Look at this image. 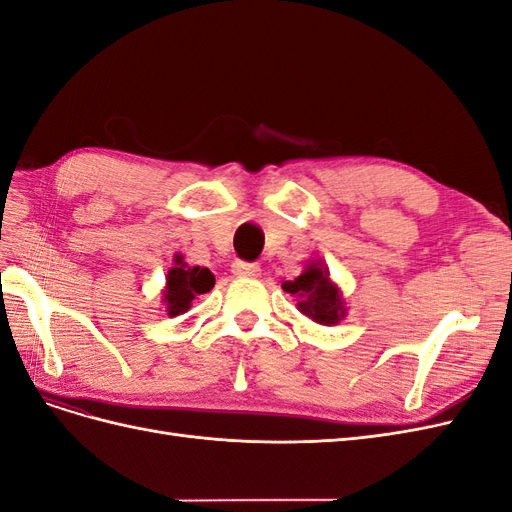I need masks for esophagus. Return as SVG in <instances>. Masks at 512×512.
I'll list each match as a JSON object with an SVG mask.
<instances>
[{
	"mask_svg": "<svg viewBox=\"0 0 512 512\" xmlns=\"http://www.w3.org/2000/svg\"><path fill=\"white\" fill-rule=\"evenodd\" d=\"M232 273H235V275H260V267L256 265V262L235 260V262H232Z\"/></svg>",
	"mask_w": 512,
	"mask_h": 512,
	"instance_id": "1",
	"label": "esophagus"
}]
</instances>
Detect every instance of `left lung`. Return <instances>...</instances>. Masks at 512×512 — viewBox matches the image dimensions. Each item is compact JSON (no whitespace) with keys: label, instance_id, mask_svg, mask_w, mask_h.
Here are the masks:
<instances>
[{"label":"left lung","instance_id":"1","mask_svg":"<svg viewBox=\"0 0 512 512\" xmlns=\"http://www.w3.org/2000/svg\"><path fill=\"white\" fill-rule=\"evenodd\" d=\"M282 288L299 297V309L318 324H337L346 316V309L337 288L329 282V273L320 265H309L294 282H284Z\"/></svg>","mask_w":512,"mask_h":512}]
</instances>
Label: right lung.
Here are the masks:
<instances>
[{
	"label": "right lung",
	"mask_w": 512,
	"mask_h": 512,
	"mask_svg": "<svg viewBox=\"0 0 512 512\" xmlns=\"http://www.w3.org/2000/svg\"><path fill=\"white\" fill-rule=\"evenodd\" d=\"M215 275L205 267H188L181 256H177V267L168 271L166 277V312L168 316H179L188 312L196 294H205L213 288Z\"/></svg>",
	"instance_id": "right-lung-1"
}]
</instances>
